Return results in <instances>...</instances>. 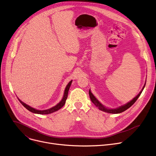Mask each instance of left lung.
Instances as JSON below:
<instances>
[{"instance_id": "1", "label": "left lung", "mask_w": 156, "mask_h": 156, "mask_svg": "<svg viewBox=\"0 0 156 156\" xmlns=\"http://www.w3.org/2000/svg\"><path fill=\"white\" fill-rule=\"evenodd\" d=\"M145 86V85H144V86L142 90L140 91V92L139 93V94L134 98V99H133L132 101H131L127 103L126 104H125V105H124L121 106V107H119V108L114 109H107V108H105L104 105H102L99 101H98V100L93 95V94L91 93V92L90 91V90H89V96H90V98L91 101L95 104V105L96 107H97L98 109H99V110L102 111H104V112H108V113H111V114H118V113H121V112H124L125 111H126V109H128V108H129L131 107V106H132V105L136 101V100L138 99V98L139 97H140V94H142V91H143V90H144Z\"/></svg>"}]
</instances>
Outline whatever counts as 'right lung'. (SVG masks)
Segmentation results:
<instances>
[{
    "instance_id": "right-lung-1",
    "label": "right lung",
    "mask_w": 156,
    "mask_h": 156,
    "mask_svg": "<svg viewBox=\"0 0 156 156\" xmlns=\"http://www.w3.org/2000/svg\"><path fill=\"white\" fill-rule=\"evenodd\" d=\"M71 82L72 81H71L68 84V85L66 86V89L64 90V96H63V98L62 101L59 103L57 104L56 105H55L54 107L49 109H47V110H44V111H38V110H37L34 108H33L31 107H30V106L28 105L27 104H26L25 103L23 102L21 100H20L18 98V100L19 101L21 102V104L24 106V108H25L26 109H27L28 111H30V112H34V113H35V114H51V113H52L55 111H58L59 109H60L61 108H62L64 105L66 103V101L67 98H68V91H69V87L71 85Z\"/></svg>"
}]
</instances>
